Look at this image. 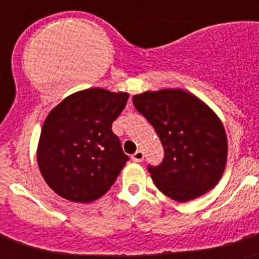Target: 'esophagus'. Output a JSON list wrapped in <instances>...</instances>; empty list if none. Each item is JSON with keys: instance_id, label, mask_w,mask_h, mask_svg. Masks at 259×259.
<instances>
[{"instance_id": "obj_1", "label": "esophagus", "mask_w": 259, "mask_h": 259, "mask_svg": "<svg viewBox=\"0 0 259 259\" xmlns=\"http://www.w3.org/2000/svg\"><path fill=\"white\" fill-rule=\"evenodd\" d=\"M144 159V152L141 150H137L135 154H132V161L134 162H143Z\"/></svg>"}]
</instances>
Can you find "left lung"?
Masks as SVG:
<instances>
[{
	"mask_svg": "<svg viewBox=\"0 0 259 259\" xmlns=\"http://www.w3.org/2000/svg\"><path fill=\"white\" fill-rule=\"evenodd\" d=\"M134 106L154 127L164 158L148 166L155 187L167 197L187 202L218 184L227 163L228 144L218 115L183 89L135 95Z\"/></svg>",
	"mask_w": 259,
	"mask_h": 259,
	"instance_id": "8db88e82",
	"label": "left lung"
}]
</instances>
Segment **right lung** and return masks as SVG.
Listing matches in <instances>:
<instances>
[{"label": "right lung", "mask_w": 259, "mask_h": 259, "mask_svg": "<svg viewBox=\"0 0 259 259\" xmlns=\"http://www.w3.org/2000/svg\"><path fill=\"white\" fill-rule=\"evenodd\" d=\"M128 97L125 92L84 89L48 114L38 140L37 163L58 196L72 202H92L114 184L130 158L111 124Z\"/></svg>", "instance_id": "right-lung-1"}]
</instances>
